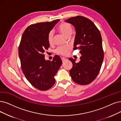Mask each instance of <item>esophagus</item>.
I'll return each instance as SVG.
<instances>
[{"mask_svg": "<svg viewBox=\"0 0 121 121\" xmlns=\"http://www.w3.org/2000/svg\"><path fill=\"white\" fill-rule=\"evenodd\" d=\"M61 60H62V62H64V61H65V60H66V59H65V57H62L61 58Z\"/></svg>", "mask_w": 121, "mask_h": 121, "instance_id": "34e87169", "label": "esophagus"}]
</instances>
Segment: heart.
<instances>
[{
  "instance_id": "b5f03b06",
  "label": "heart",
  "mask_w": 121,
  "mask_h": 121,
  "mask_svg": "<svg viewBox=\"0 0 121 121\" xmlns=\"http://www.w3.org/2000/svg\"><path fill=\"white\" fill-rule=\"evenodd\" d=\"M58 29L59 31L63 34L65 37H69L71 34L72 32V28L69 24L62 22L60 24V25L58 27ZM53 38H54V32L51 31L49 34H48V42L51 44L53 41ZM71 48L69 46H60L57 48L55 50L56 54L61 55V56H65L67 55L69 53V51L70 50Z\"/></svg>"
}]
</instances>
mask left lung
Here are the masks:
<instances>
[{"label":"left lung","instance_id":"obj_1","mask_svg":"<svg viewBox=\"0 0 121 121\" xmlns=\"http://www.w3.org/2000/svg\"><path fill=\"white\" fill-rule=\"evenodd\" d=\"M65 21L75 28L73 50L79 49L81 54L78 62H76L75 59H69L72 63L70 75L77 84H90L97 76L104 59L100 32L92 21L83 16L71 17Z\"/></svg>","mask_w":121,"mask_h":121}]
</instances>
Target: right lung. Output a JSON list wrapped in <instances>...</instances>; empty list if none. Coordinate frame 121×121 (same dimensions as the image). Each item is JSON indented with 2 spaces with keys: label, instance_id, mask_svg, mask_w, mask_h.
<instances>
[{
  "label": "right lung",
  "instance_id": "add662e5",
  "mask_svg": "<svg viewBox=\"0 0 121 121\" xmlns=\"http://www.w3.org/2000/svg\"><path fill=\"white\" fill-rule=\"evenodd\" d=\"M59 21L57 19L28 26L23 34L19 46L23 73L29 82L40 90H47L54 85V76L62 64L59 56H55L52 61L46 60L43 54L50 47L48 34Z\"/></svg>",
  "mask_w": 121,
  "mask_h": 121
}]
</instances>
